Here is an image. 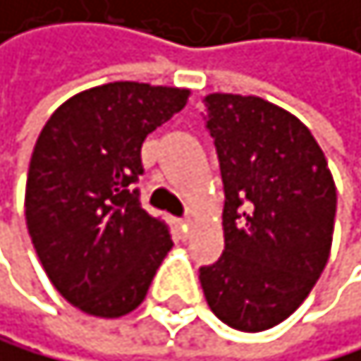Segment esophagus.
<instances>
[{
  "label": "esophagus",
  "instance_id": "1",
  "mask_svg": "<svg viewBox=\"0 0 361 361\" xmlns=\"http://www.w3.org/2000/svg\"><path fill=\"white\" fill-rule=\"evenodd\" d=\"M177 222H179V226H182V231L186 233V231H188V226H190V220L184 218V220H177Z\"/></svg>",
  "mask_w": 361,
  "mask_h": 361
}]
</instances>
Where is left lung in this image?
<instances>
[{"label":"left lung","instance_id":"obj_1","mask_svg":"<svg viewBox=\"0 0 361 361\" xmlns=\"http://www.w3.org/2000/svg\"><path fill=\"white\" fill-rule=\"evenodd\" d=\"M207 128L224 184V252L200 267L207 303L243 333L274 328L328 263L337 188L299 118L258 96L209 94Z\"/></svg>","mask_w":361,"mask_h":361}]
</instances>
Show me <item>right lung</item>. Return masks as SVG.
<instances>
[{
	"instance_id": "add662e5",
	"label": "right lung",
	"mask_w": 361,
	"mask_h": 361,
	"mask_svg": "<svg viewBox=\"0 0 361 361\" xmlns=\"http://www.w3.org/2000/svg\"><path fill=\"white\" fill-rule=\"evenodd\" d=\"M188 90L107 82L62 103L35 141L24 213L54 288L78 310L116 319L141 305L173 240L141 209L145 137L188 101Z\"/></svg>"
}]
</instances>
